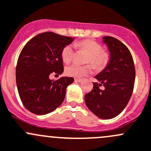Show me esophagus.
I'll list each match as a JSON object with an SVG mask.
<instances>
[{
    "label": "esophagus",
    "mask_w": 151,
    "mask_h": 151,
    "mask_svg": "<svg viewBox=\"0 0 151 151\" xmlns=\"http://www.w3.org/2000/svg\"><path fill=\"white\" fill-rule=\"evenodd\" d=\"M75 82H81L82 81V79H75Z\"/></svg>",
    "instance_id": "34e87169"
}]
</instances>
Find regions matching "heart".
<instances>
[{
    "mask_svg": "<svg viewBox=\"0 0 151 151\" xmlns=\"http://www.w3.org/2000/svg\"><path fill=\"white\" fill-rule=\"evenodd\" d=\"M77 46L81 50H83L88 53L87 56L86 63H90L93 67L97 69L104 68L109 59V55L106 52L102 51V47L96 41L91 40H85L77 44ZM74 54V47L71 45H66L61 52V58L65 63H69L73 59ZM66 74L71 77L82 78L85 76L88 75L92 71L91 66L90 65H80L73 63L66 66Z\"/></svg>",
    "mask_w": 151,
    "mask_h": 151,
    "instance_id": "heart-1",
    "label": "heart"
}]
</instances>
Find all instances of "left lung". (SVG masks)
<instances>
[{
	"mask_svg": "<svg viewBox=\"0 0 151 151\" xmlns=\"http://www.w3.org/2000/svg\"><path fill=\"white\" fill-rule=\"evenodd\" d=\"M108 47L109 59L106 67L95 78L91 92L85 96L87 107L103 119L118 116L129 102L135 80L134 61L129 49L119 40L109 36L102 37ZM104 84V89L99 86Z\"/></svg>",
	"mask_w": 151,
	"mask_h": 151,
	"instance_id": "8db88e82",
	"label": "left lung"
}]
</instances>
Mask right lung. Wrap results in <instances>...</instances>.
<instances>
[{
	"label": "right lung",
	"instance_id": "1",
	"mask_svg": "<svg viewBox=\"0 0 151 151\" xmlns=\"http://www.w3.org/2000/svg\"><path fill=\"white\" fill-rule=\"evenodd\" d=\"M74 37L47 32L32 37L20 53L16 69L19 95L24 107L32 113L45 115L63 103L72 77L50 80L52 73L63 72L61 52Z\"/></svg>",
	"mask_w": 151,
	"mask_h": 151
}]
</instances>
